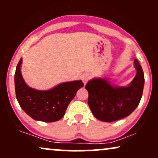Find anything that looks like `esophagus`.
<instances>
[{
	"instance_id": "34e87169",
	"label": "esophagus",
	"mask_w": 158,
	"mask_h": 158,
	"mask_svg": "<svg viewBox=\"0 0 158 158\" xmlns=\"http://www.w3.org/2000/svg\"><path fill=\"white\" fill-rule=\"evenodd\" d=\"M90 79V76L89 75V74H85V75L82 76V78H81L83 83H84L85 85L88 82V80H89Z\"/></svg>"
}]
</instances>
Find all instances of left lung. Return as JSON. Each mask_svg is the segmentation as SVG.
Instances as JSON below:
<instances>
[{
    "mask_svg": "<svg viewBox=\"0 0 158 158\" xmlns=\"http://www.w3.org/2000/svg\"><path fill=\"white\" fill-rule=\"evenodd\" d=\"M137 70L135 79L126 87L114 86L108 79L97 78L85 85L88 91V103L96 118L103 122H114L128 117L140 102L144 86V73L135 59Z\"/></svg>",
    "mask_w": 158,
    "mask_h": 158,
    "instance_id": "1",
    "label": "left lung"
}]
</instances>
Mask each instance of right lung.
<instances>
[{
    "label": "right lung",
    "instance_id": "right-lung-1",
    "mask_svg": "<svg viewBox=\"0 0 158 158\" xmlns=\"http://www.w3.org/2000/svg\"><path fill=\"white\" fill-rule=\"evenodd\" d=\"M21 64L22 59L16 67L15 73L16 98L21 108L35 120L51 123L62 118L69 103L84 85L81 80L61 83L48 90H35L30 88L23 80Z\"/></svg>",
    "mask_w": 158,
    "mask_h": 158
}]
</instances>
